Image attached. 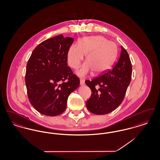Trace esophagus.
Returning <instances> with one entry per match:
<instances>
[{
    "instance_id": "esophagus-1",
    "label": "esophagus",
    "mask_w": 160,
    "mask_h": 160,
    "mask_svg": "<svg viewBox=\"0 0 160 160\" xmlns=\"http://www.w3.org/2000/svg\"><path fill=\"white\" fill-rule=\"evenodd\" d=\"M80 85H81V86H83L84 83H85V82H84V80L82 79V78H81V79H80Z\"/></svg>"
}]
</instances>
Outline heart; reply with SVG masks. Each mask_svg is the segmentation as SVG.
<instances>
[{
    "mask_svg": "<svg viewBox=\"0 0 160 160\" xmlns=\"http://www.w3.org/2000/svg\"><path fill=\"white\" fill-rule=\"evenodd\" d=\"M118 53L116 44L102 36L86 37L78 41V46L72 44L67 52V60L72 68L77 69L86 54V62L77 71L80 77L86 76L92 71L97 74L110 68Z\"/></svg>",
    "mask_w": 160,
    "mask_h": 160,
    "instance_id": "obj_1",
    "label": "heart"
}]
</instances>
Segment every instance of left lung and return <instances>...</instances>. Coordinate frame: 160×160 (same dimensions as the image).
Segmentation results:
<instances>
[{
    "mask_svg": "<svg viewBox=\"0 0 160 160\" xmlns=\"http://www.w3.org/2000/svg\"><path fill=\"white\" fill-rule=\"evenodd\" d=\"M131 75L129 55L121 46L120 57L113 68L107 69L92 80L85 81L92 91L86 103L88 110L95 114H107L114 110L124 99Z\"/></svg>",
    "mask_w": 160,
    "mask_h": 160,
    "instance_id": "8db88e82",
    "label": "left lung"
}]
</instances>
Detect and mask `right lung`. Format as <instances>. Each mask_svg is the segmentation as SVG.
<instances>
[{
  "label": "right lung",
  "instance_id": "add662e5",
  "mask_svg": "<svg viewBox=\"0 0 160 160\" xmlns=\"http://www.w3.org/2000/svg\"><path fill=\"white\" fill-rule=\"evenodd\" d=\"M74 39L61 34L40 43L29 59L25 75L28 98L38 112L55 116L66 109L67 99L80 79L67 64Z\"/></svg>",
  "mask_w": 160,
  "mask_h": 160
}]
</instances>
